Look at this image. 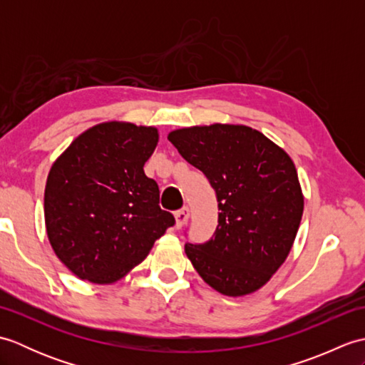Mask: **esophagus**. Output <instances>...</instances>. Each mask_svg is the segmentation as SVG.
<instances>
[{
	"label": "esophagus",
	"instance_id": "34e87169",
	"mask_svg": "<svg viewBox=\"0 0 365 365\" xmlns=\"http://www.w3.org/2000/svg\"><path fill=\"white\" fill-rule=\"evenodd\" d=\"M188 218H190V208L188 207H183V208H180V210H177L175 212V226H177V229L183 227L185 224H187Z\"/></svg>",
	"mask_w": 365,
	"mask_h": 365
}]
</instances>
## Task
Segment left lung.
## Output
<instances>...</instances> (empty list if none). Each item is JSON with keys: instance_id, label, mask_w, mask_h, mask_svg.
Wrapping results in <instances>:
<instances>
[{"instance_id": "1", "label": "left lung", "mask_w": 365, "mask_h": 365, "mask_svg": "<svg viewBox=\"0 0 365 365\" xmlns=\"http://www.w3.org/2000/svg\"><path fill=\"white\" fill-rule=\"evenodd\" d=\"M168 139L207 175L218 197V226L204 245H185L199 276L226 297L265 285L289 255L304 196L293 160L259 130L213 123Z\"/></svg>"}]
</instances>
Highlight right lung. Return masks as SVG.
I'll use <instances>...</instances> for the list:
<instances>
[{
	"mask_svg": "<svg viewBox=\"0 0 365 365\" xmlns=\"http://www.w3.org/2000/svg\"><path fill=\"white\" fill-rule=\"evenodd\" d=\"M155 127L103 122L75 138L46 177L43 213L48 242L84 281L113 284L174 226L161 210L157 182L144 174L158 144Z\"/></svg>",
	"mask_w": 365,
	"mask_h": 365,
	"instance_id": "add662e5",
	"label": "right lung"
}]
</instances>
